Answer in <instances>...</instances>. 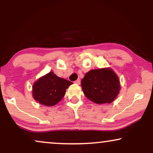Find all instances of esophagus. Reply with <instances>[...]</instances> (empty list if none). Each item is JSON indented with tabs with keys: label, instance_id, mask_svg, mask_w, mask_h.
Returning <instances> with one entry per match:
<instances>
[{
	"label": "esophagus",
	"instance_id": "obj_1",
	"mask_svg": "<svg viewBox=\"0 0 153 153\" xmlns=\"http://www.w3.org/2000/svg\"><path fill=\"white\" fill-rule=\"evenodd\" d=\"M74 83H76V84H80V83H81V80L79 79H77V80H76L74 81Z\"/></svg>",
	"mask_w": 153,
	"mask_h": 153
}]
</instances>
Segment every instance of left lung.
I'll return each instance as SVG.
<instances>
[{
    "label": "left lung",
    "instance_id": "left-lung-1",
    "mask_svg": "<svg viewBox=\"0 0 153 153\" xmlns=\"http://www.w3.org/2000/svg\"><path fill=\"white\" fill-rule=\"evenodd\" d=\"M83 93L96 104L111 103L120 91V80L110 68L93 70L81 80Z\"/></svg>",
    "mask_w": 153,
    "mask_h": 153
}]
</instances>
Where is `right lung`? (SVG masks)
<instances>
[{
    "mask_svg": "<svg viewBox=\"0 0 153 153\" xmlns=\"http://www.w3.org/2000/svg\"><path fill=\"white\" fill-rule=\"evenodd\" d=\"M72 82L50 72L42 76L33 85V97L39 104L47 106L56 105L65 95Z\"/></svg>",
    "mask_w": 153,
    "mask_h": 153,
    "instance_id": "add662e5",
    "label": "right lung"
}]
</instances>
